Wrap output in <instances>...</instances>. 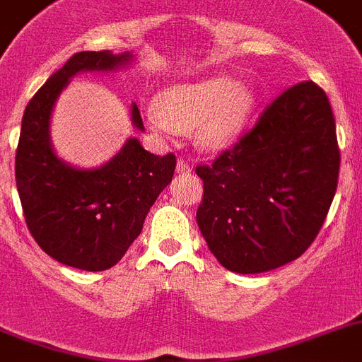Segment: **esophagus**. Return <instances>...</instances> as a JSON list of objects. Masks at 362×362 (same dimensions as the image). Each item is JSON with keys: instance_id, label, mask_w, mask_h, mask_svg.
<instances>
[{"instance_id": "34e87169", "label": "esophagus", "mask_w": 362, "mask_h": 362, "mask_svg": "<svg viewBox=\"0 0 362 362\" xmlns=\"http://www.w3.org/2000/svg\"><path fill=\"white\" fill-rule=\"evenodd\" d=\"M175 170H177L179 174H190L192 167L187 163V161H183V159H179V161H177V167H175Z\"/></svg>"}]
</instances>
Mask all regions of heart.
<instances>
[{
  "instance_id": "heart-1",
  "label": "heart",
  "mask_w": 362,
  "mask_h": 362,
  "mask_svg": "<svg viewBox=\"0 0 362 362\" xmlns=\"http://www.w3.org/2000/svg\"><path fill=\"white\" fill-rule=\"evenodd\" d=\"M257 105V95L230 75H211L199 81L172 84L161 93V102L145 105L152 129L172 134L194 127L199 151L226 148L242 134Z\"/></svg>"
}]
</instances>
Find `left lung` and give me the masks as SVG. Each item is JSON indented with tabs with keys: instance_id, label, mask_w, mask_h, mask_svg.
<instances>
[{
	"instance_id": "8db88e82",
	"label": "left lung",
	"mask_w": 362,
	"mask_h": 362,
	"mask_svg": "<svg viewBox=\"0 0 362 362\" xmlns=\"http://www.w3.org/2000/svg\"><path fill=\"white\" fill-rule=\"evenodd\" d=\"M339 161L323 89H285L233 147L195 168L204 185L197 224L218 264L257 274L301 257L332 204Z\"/></svg>"
}]
</instances>
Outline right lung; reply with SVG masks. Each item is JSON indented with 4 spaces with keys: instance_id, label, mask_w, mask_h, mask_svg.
<instances>
[{
    "instance_id": "add662e5",
    "label": "right lung",
    "mask_w": 362,
    "mask_h": 362,
    "mask_svg": "<svg viewBox=\"0 0 362 362\" xmlns=\"http://www.w3.org/2000/svg\"><path fill=\"white\" fill-rule=\"evenodd\" d=\"M132 61L131 52L75 53L23 115L16 185L26 226L46 255L75 269L105 271L120 260L175 170L174 154H151L136 138L98 168L73 167L53 151L49 118L69 81L82 71H116ZM131 120L145 131L136 104Z\"/></svg>"
}]
</instances>
